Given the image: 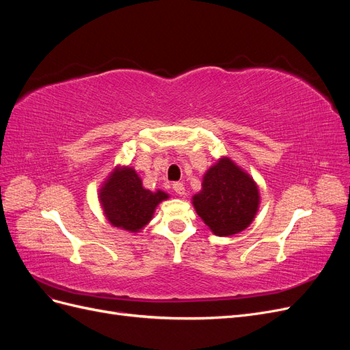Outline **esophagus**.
Returning a JSON list of instances; mask_svg holds the SVG:
<instances>
[{"mask_svg": "<svg viewBox=\"0 0 350 350\" xmlns=\"http://www.w3.org/2000/svg\"><path fill=\"white\" fill-rule=\"evenodd\" d=\"M172 188H174V191H175L178 196H184V194H185V187H184V184H181V183H175V184L172 185Z\"/></svg>", "mask_w": 350, "mask_h": 350, "instance_id": "esophagus-1", "label": "esophagus"}]
</instances>
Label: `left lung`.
<instances>
[{
  "label": "left lung",
  "instance_id": "left-lung-1",
  "mask_svg": "<svg viewBox=\"0 0 350 350\" xmlns=\"http://www.w3.org/2000/svg\"><path fill=\"white\" fill-rule=\"evenodd\" d=\"M191 201L215 235L232 237L252 224L260 208V189L247 171L221 156L207 169Z\"/></svg>",
  "mask_w": 350,
  "mask_h": 350
}]
</instances>
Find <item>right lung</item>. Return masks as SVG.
Segmentation results:
<instances>
[{"label": "right lung", "mask_w": 350, "mask_h": 350, "mask_svg": "<svg viewBox=\"0 0 350 350\" xmlns=\"http://www.w3.org/2000/svg\"><path fill=\"white\" fill-rule=\"evenodd\" d=\"M103 215L113 228L137 234L149 225L159 203L169 198L162 189H147L131 166H115L99 188Z\"/></svg>", "instance_id": "1"}]
</instances>
